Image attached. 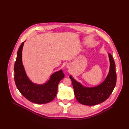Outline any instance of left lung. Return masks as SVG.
<instances>
[{
  "label": "left lung",
  "instance_id": "8db88e82",
  "mask_svg": "<svg viewBox=\"0 0 129 129\" xmlns=\"http://www.w3.org/2000/svg\"><path fill=\"white\" fill-rule=\"evenodd\" d=\"M108 56L110 62L109 73L103 82L97 86L91 87L84 86L70 75L75 97L80 104L93 106L102 103L112 92L117 81L116 65L110 53H108Z\"/></svg>",
  "mask_w": 129,
  "mask_h": 129
}]
</instances>
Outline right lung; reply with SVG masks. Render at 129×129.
<instances>
[{
	"label": "right lung",
	"mask_w": 129,
	"mask_h": 129,
	"mask_svg": "<svg viewBox=\"0 0 129 129\" xmlns=\"http://www.w3.org/2000/svg\"><path fill=\"white\" fill-rule=\"evenodd\" d=\"M24 42L19 47L15 64V81L16 86L22 95L32 103L38 104L50 103L55 98L57 92L58 84L64 77V74L62 70H60L53 73L50 79L44 84L33 83L27 76L22 63V54Z\"/></svg>",
	"instance_id": "right-lung-1"
}]
</instances>
